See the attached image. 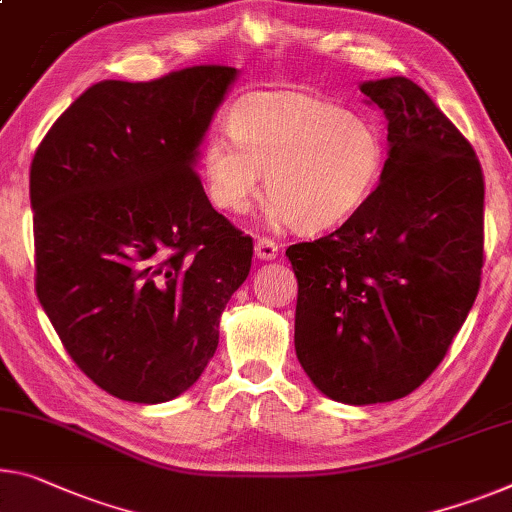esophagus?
<instances>
[{"label": "esophagus", "instance_id": "34e87169", "mask_svg": "<svg viewBox=\"0 0 512 512\" xmlns=\"http://www.w3.org/2000/svg\"><path fill=\"white\" fill-rule=\"evenodd\" d=\"M279 254V245L270 238H258L256 240V256L261 258V261H272V258H277Z\"/></svg>", "mask_w": 512, "mask_h": 512}]
</instances>
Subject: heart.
<instances>
[{
    "mask_svg": "<svg viewBox=\"0 0 512 512\" xmlns=\"http://www.w3.org/2000/svg\"><path fill=\"white\" fill-rule=\"evenodd\" d=\"M384 139L371 121L300 93H256L231 112V135L203 141L201 171L217 208L245 212L261 187L270 212L295 229L343 224L371 199L384 171Z\"/></svg>",
    "mask_w": 512,
    "mask_h": 512,
    "instance_id": "obj_1",
    "label": "heart"
}]
</instances>
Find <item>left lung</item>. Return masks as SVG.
<instances>
[{
    "mask_svg": "<svg viewBox=\"0 0 512 512\" xmlns=\"http://www.w3.org/2000/svg\"><path fill=\"white\" fill-rule=\"evenodd\" d=\"M384 112L380 185L334 233L286 249L297 277L295 352L338 403H389L442 364L481 288V162L407 77L364 82Z\"/></svg>",
    "mask_w": 512,
    "mask_h": 512,
    "instance_id": "1",
    "label": "left lung"
}]
</instances>
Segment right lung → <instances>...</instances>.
<instances>
[{"label":"right lung","instance_id":"1","mask_svg":"<svg viewBox=\"0 0 512 512\" xmlns=\"http://www.w3.org/2000/svg\"><path fill=\"white\" fill-rule=\"evenodd\" d=\"M238 70L192 66L86 89L29 171L36 295L77 368L164 403L199 380L254 240L210 206L194 162Z\"/></svg>","mask_w":512,"mask_h":512}]
</instances>
